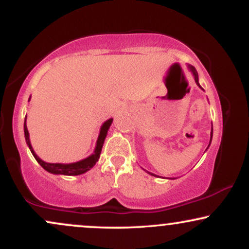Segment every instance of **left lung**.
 Wrapping results in <instances>:
<instances>
[{
	"instance_id": "8db88e82",
	"label": "left lung",
	"mask_w": 249,
	"mask_h": 249,
	"mask_svg": "<svg viewBox=\"0 0 249 249\" xmlns=\"http://www.w3.org/2000/svg\"><path fill=\"white\" fill-rule=\"evenodd\" d=\"M191 70L193 71V73H194V79H196V84L199 85V82H198V73H196V68H193V67H191ZM200 87V85H199ZM201 88V87H200ZM212 134H213V128H212V133H211V141H212ZM211 144V142H210ZM153 176V174H152Z\"/></svg>"
}]
</instances>
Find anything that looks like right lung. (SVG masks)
<instances>
[{"label":"right lung","instance_id":"1","mask_svg":"<svg viewBox=\"0 0 249 249\" xmlns=\"http://www.w3.org/2000/svg\"><path fill=\"white\" fill-rule=\"evenodd\" d=\"M27 118V117H25ZM111 123H112V119H108L103 124V126L101 128V133H99L98 141H97V146L95 150V153L92 156L88 157L87 159H83V160L78 161V162H73V164H50V162H45L43 161L42 159H39L37 157V154L34 152L33 147H31L30 144V139H29V132H28L27 128V124L24 123V136H25V141H27V144L29 145V148L33 153V156L35 157V159L37 160L41 166L44 168L45 171L48 172L53 173V174H64V176H78V174H83L85 173L87 171L90 170V168L93 167V165L98 161L99 156H101L102 152V147L103 144H104L105 137H107V130L108 127L111 126Z\"/></svg>","mask_w":249,"mask_h":249}]
</instances>
